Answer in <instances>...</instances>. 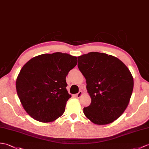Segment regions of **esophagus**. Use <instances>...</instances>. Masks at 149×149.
Masks as SVG:
<instances>
[{
  "label": "esophagus",
  "mask_w": 149,
  "mask_h": 149,
  "mask_svg": "<svg viewBox=\"0 0 149 149\" xmlns=\"http://www.w3.org/2000/svg\"><path fill=\"white\" fill-rule=\"evenodd\" d=\"M82 91H79L78 93H77V94H76L75 95V97L76 98H80L81 97V96H82Z\"/></svg>",
  "instance_id": "obj_1"
}]
</instances>
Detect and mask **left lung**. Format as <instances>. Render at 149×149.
<instances>
[{
    "instance_id": "obj_1",
    "label": "left lung",
    "mask_w": 149,
    "mask_h": 149,
    "mask_svg": "<svg viewBox=\"0 0 149 149\" xmlns=\"http://www.w3.org/2000/svg\"><path fill=\"white\" fill-rule=\"evenodd\" d=\"M77 58L91 99L83 109L84 115L98 125L113 122L126 110L132 95L134 82L130 70L119 59L105 53L90 52Z\"/></svg>"
}]
</instances>
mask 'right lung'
<instances>
[{
    "mask_svg": "<svg viewBox=\"0 0 149 149\" xmlns=\"http://www.w3.org/2000/svg\"><path fill=\"white\" fill-rule=\"evenodd\" d=\"M77 63V57L60 52L31 59L16 81L17 94L29 115L39 122L54 121L63 115L71 97L66 77Z\"/></svg>",
    "mask_w": 149,
    "mask_h": 149,
    "instance_id": "add662e5",
    "label": "right lung"
}]
</instances>
